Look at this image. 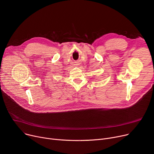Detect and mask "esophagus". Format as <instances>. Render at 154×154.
<instances>
[{
  "instance_id": "obj_1",
  "label": "esophagus",
  "mask_w": 154,
  "mask_h": 154,
  "mask_svg": "<svg viewBox=\"0 0 154 154\" xmlns=\"http://www.w3.org/2000/svg\"><path fill=\"white\" fill-rule=\"evenodd\" d=\"M75 65H77V64H75Z\"/></svg>"
}]
</instances>
